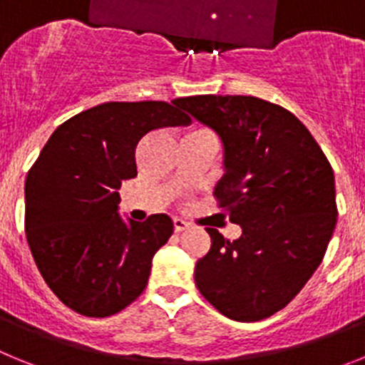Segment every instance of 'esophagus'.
Wrapping results in <instances>:
<instances>
[{"label": "esophagus", "mask_w": 365, "mask_h": 365, "mask_svg": "<svg viewBox=\"0 0 365 365\" xmlns=\"http://www.w3.org/2000/svg\"><path fill=\"white\" fill-rule=\"evenodd\" d=\"M190 225L186 221H182V219H179V217H175L173 219V228H175V232L177 234H180V232H185L186 228H188Z\"/></svg>", "instance_id": "1"}]
</instances>
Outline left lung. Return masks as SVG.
Segmentation results:
<instances>
[{"mask_svg":"<svg viewBox=\"0 0 365 365\" xmlns=\"http://www.w3.org/2000/svg\"><path fill=\"white\" fill-rule=\"evenodd\" d=\"M173 104L221 138L225 173L214 195L241 227L234 241L206 228L212 247L195 263V285L230 320L269 318L324 259L338 215L333 168L282 106L241 95L186 96Z\"/></svg>","mask_w":365,"mask_h":365,"instance_id":"left-lung-1","label":"left lung"}]
</instances>
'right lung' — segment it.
<instances>
[{
	"instance_id": "add662e5",
	"label": "right lung",
	"mask_w": 365,
	"mask_h": 365,
	"mask_svg": "<svg viewBox=\"0 0 365 365\" xmlns=\"http://www.w3.org/2000/svg\"><path fill=\"white\" fill-rule=\"evenodd\" d=\"M190 122L168 102H106L58 125L29 170V248L45 283L74 312L117 314L146 289L173 221L166 214L124 221L118 190L137 177L135 150L144 135Z\"/></svg>"
}]
</instances>
